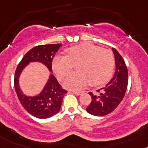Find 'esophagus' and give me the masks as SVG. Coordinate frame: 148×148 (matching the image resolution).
I'll return each instance as SVG.
<instances>
[{"instance_id": "esophagus-1", "label": "esophagus", "mask_w": 148, "mask_h": 148, "mask_svg": "<svg viewBox=\"0 0 148 148\" xmlns=\"http://www.w3.org/2000/svg\"><path fill=\"white\" fill-rule=\"evenodd\" d=\"M71 91H72L73 93H74V94H75L76 95H80V94H82V91H79V90H71Z\"/></svg>"}]
</instances>
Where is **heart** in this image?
Instances as JSON below:
<instances>
[{
	"label": "heart",
	"mask_w": 148,
	"mask_h": 148,
	"mask_svg": "<svg viewBox=\"0 0 148 148\" xmlns=\"http://www.w3.org/2000/svg\"><path fill=\"white\" fill-rule=\"evenodd\" d=\"M68 55L58 54L52 61V69L60 79L71 72L74 66L77 71L65 79L66 88L79 90L90 82L99 86L107 82L114 72L115 58L109 49L89 43L75 46L68 49Z\"/></svg>",
	"instance_id": "obj_1"
}]
</instances>
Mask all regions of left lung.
I'll use <instances>...</instances> for the list:
<instances>
[{"label":"left lung","instance_id":"left-lung-1","mask_svg":"<svg viewBox=\"0 0 148 148\" xmlns=\"http://www.w3.org/2000/svg\"><path fill=\"white\" fill-rule=\"evenodd\" d=\"M115 56L116 71L110 82L97 91L98 95L92 92L91 102L86 110L94 116H105L112 112L119 105L125 94L128 82V72L125 60L114 48L112 49Z\"/></svg>","mask_w":148,"mask_h":148}]
</instances>
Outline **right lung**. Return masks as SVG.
<instances>
[{
  "label": "right lung",
  "mask_w": 148,
  "mask_h": 148,
  "mask_svg": "<svg viewBox=\"0 0 148 148\" xmlns=\"http://www.w3.org/2000/svg\"><path fill=\"white\" fill-rule=\"evenodd\" d=\"M61 46L58 44L40 45L30 49L22 58L16 69L14 84L15 91L23 107L28 112L39 119H47L55 115L60 110L63 96L67 90L62 88L53 74H51L42 92L35 97H26L19 87V77L21 71L30 62H40L52 71V60Z\"/></svg>",
  "instance_id": "right-lung-1"
}]
</instances>
